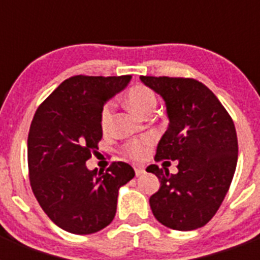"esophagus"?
Segmentation results:
<instances>
[{"mask_svg": "<svg viewBox=\"0 0 260 260\" xmlns=\"http://www.w3.org/2000/svg\"><path fill=\"white\" fill-rule=\"evenodd\" d=\"M144 173H146L144 167H143V166H135V174H136V177H140V175H143Z\"/></svg>", "mask_w": 260, "mask_h": 260, "instance_id": "obj_1", "label": "esophagus"}]
</instances>
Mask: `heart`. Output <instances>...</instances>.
Returning a JSON list of instances; mask_svg holds the SVG:
<instances>
[{
    "label": "heart",
    "mask_w": 260,
    "mask_h": 260,
    "mask_svg": "<svg viewBox=\"0 0 260 260\" xmlns=\"http://www.w3.org/2000/svg\"><path fill=\"white\" fill-rule=\"evenodd\" d=\"M125 102L128 108H129L135 114H138L140 117H146L147 114L152 113L156 106V95L150 87L144 86V85H136V86L131 87L128 94H126ZM112 118H113V105L112 104H106L104 105L101 110V121L102 129L106 131L112 124ZM151 146L150 139H144V140H135V142L128 143L125 146L126 154L129 155L131 158L134 159H144L148 154V148Z\"/></svg>",
    "instance_id": "heart-1"
}]
</instances>
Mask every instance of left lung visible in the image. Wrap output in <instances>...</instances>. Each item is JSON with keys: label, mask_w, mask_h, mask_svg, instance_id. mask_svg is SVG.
Returning a JSON list of instances; mask_svg holds the SVG:
<instances>
[{"label": "left lung", "mask_w": 260, "mask_h": 260, "mask_svg": "<svg viewBox=\"0 0 260 260\" xmlns=\"http://www.w3.org/2000/svg\"><path fill=\"white\" fill-rule=\"evenodd\" d=\"M165 101L169 128L155 160H178V173L147 167L160 187L150 206L160 224L177 231L201 228L213 217L230 189L238 163L232 118L204 83L191 78L140 77Z\"/></svg>", "instance_id": "left-lung-1"}]
</instances>
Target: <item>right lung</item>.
<instances>
[{"mask_svg":"<svg viewBox=\"0 0 260 260\" xmlns=\"http://www.w3.org/2000/svg\"><path fill=\"white\" fill-rule=\"evenodd\" d=\"M131 78L71 77L34 116L28 135L30 186L51 221L70 234L90 235L109 225L118 189L135 177L124 162L112 163L106 173L98 174L86 166L102 138V108Z\"/></svg>","mask_w":260,"mask_h":260,"instance_id":"right-lung-1","label":"right lung"}]
</instances>
